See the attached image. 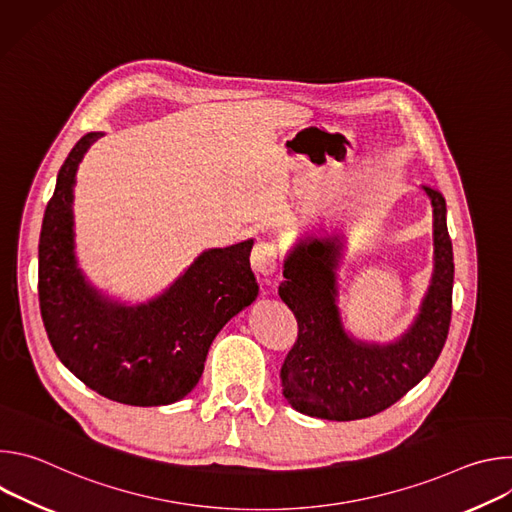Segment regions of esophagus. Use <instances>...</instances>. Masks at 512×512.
<instances>
[{"instance_id": "esophagus-1", "label": "esophagus", "mask_w": 512, "mask_h": 512, "mask_svg": "<svg viewBox=\"0 0 512 512\" xmlns=\"http://www.w3.org/2000/svg\"><path fill=\"white\" fill-rule=\"evenodd\" d=\"M277 261H279V253H277V247L269 241H259L255 247H253V253H251V267L257 275H263V277H269L275 273L277 269Z\"/></svg>"}]
</instances>
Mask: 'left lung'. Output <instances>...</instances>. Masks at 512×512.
Wrapping results in <instances>:
<instances>
[{"instance_id": "obj_1", "label": "left lung", "mask_w": 512, "mask_h": 512, "mask_svg": "<svg viewBox=\"0 0 512 512\" xmlns=\"http://www.w3.org/2000/svg\"><path fill=\"white\" fill-rule=\"evenodd\" d=\"M433 206L435 269L411 330L395 344L352 340L336 306L334 237L308 239L285 259L279 298L298 320V340L281 364L287 403L300 413L352 421L377 415L411 391L440 356L452 320L454 253L446 225V200L423 186Z\"/></svg>"}]
</instances>
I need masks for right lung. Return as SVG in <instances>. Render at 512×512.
I'll return each mask as SVG.
<instances>
[{
  "label": "right lung",
  "instance_id": "obj_1",
  "mask_svg": "<svg viewBox=\"0 0 512 512\" xmlns=\"http://www.w3.org/2000/svg\"><path fill=\"white\" fill-rule=\"evenodd\" d=\"M87 133L64 160L38 245V298L48 340L64 367L99 395L135 407L186 397L204 371L214 336L255 298L253 241L204 251L150 304L119 306L87 285L72 245V184Z\"/></svg>",
  "mask_w": 512,
  "mask_h": 512
}]
</instances>
